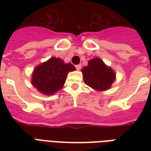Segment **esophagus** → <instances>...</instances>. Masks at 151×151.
Returning a JSON list of instances; mask_svg holds the SVG:
<instances>
[{
  "label": "esophagus",
  "mask_w": 151,
  "mask_h": 151,
  "mask_svg": "<svg viewBox=\"0 0 151 151\" xmlns=\"http://www.w3.org/2000/svg\"><path fill=\"white\" fill-rule=\"evenodd\" d=\"M75 67L78 70H80L81 69V64H78V65H76Z\"/></svg>",
  "instance_id": "esophagus-1"
}]
</instances>
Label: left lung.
I'll list each match as a JSON object with an SVG mask.
<instances>
[{"label": "left lung", "mask_w": 151, "mask_h": 151, "mask_svg": "<svg viewBox=\"0 0 151 151\" xmlns=\"http://www.w3.org/2000/svg\"><path fill=\"white\" fill-rule=\"evenodd\" d=\"M81 71L85 84L99 91L107 90L115 80L114 72L98 58L90 60Z\"/></svg>", "instance_id": "obj_1"}]
</instances>
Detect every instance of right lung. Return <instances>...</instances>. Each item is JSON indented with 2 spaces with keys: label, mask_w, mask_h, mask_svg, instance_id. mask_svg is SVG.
Returning a JSON list of instances; mask_svg holds the SVG:
<instances>
[{
  "label": "right lung",
  "mask_w": 151,
  "mask_h": 151,
  "mask_svg": "<svg viewBox=\"0 0 151 151\" xmlns=\"http://www.w3.org/2000/svg\"><path fill=\"white\" fill-rule=\"evenodd\" d=\"M73 70L75 67L71 63H64L62 59L52 57L35 68L32 84L44 94L52 95L61 89L68 72Z\"/></svg>",
  "instance_id": "obj_1"
}]
</instances>
